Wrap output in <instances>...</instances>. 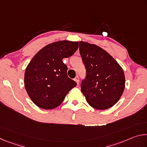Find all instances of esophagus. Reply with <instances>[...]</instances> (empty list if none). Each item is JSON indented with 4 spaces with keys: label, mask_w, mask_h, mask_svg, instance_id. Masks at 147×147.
<instances>
[{
    "label": "esophagus",
    "mask_w": 147,
    "mask_h": 147,
    "mask_svg": "<svg viewBox=\"0 0 147 147\" xmlns=\"http://www.w3.org/2000/svg\"><path fill=\"white\" fill-rule=\"evenodd\" d=\"M74 81H75L77 83V84H78H78H79V82H80L79 77H78V76H76V77H75V78H74Z\"/></svg>",
    "instance_id": "1"
}]
</instances>
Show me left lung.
<instances>
[{
    "label": "left lung",
    "instance_id": "1",
    "mask_svg": "<svg viewBox=\"0 0 147 147\" xmlns=\"http://www.w3.org/2000/svg\"><path fill=\"white\" fill-rule=\"evenodd\" d=\"M80 53L86 69L81 91L96 109H108L117 102L125 87L124 71L117 61L96 45L79 41Z\"/></svg>",
    "mask_w": 147,
    "mask_h": 147
}]
</instances>
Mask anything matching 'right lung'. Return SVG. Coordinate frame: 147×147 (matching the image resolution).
I'll return each instance as SVG.
<instances>
[{"mask_svg":"<svg viewBox=\"0 0 147 147\" xmlns=\"http://www.w3.org/2000/svg\"><path fill=\"white\" fill-rule=\"evenodd\" d=\"M78 48V41L54 42L41 49L30 61L24 73V87L36 106L44 109L56 108L76 86L67 74V67L62 59L73 55Z\"/></svg>","mask_w":147,"mask_h":147,"instance_id":"1","label":"right lung"}]
</instances>
